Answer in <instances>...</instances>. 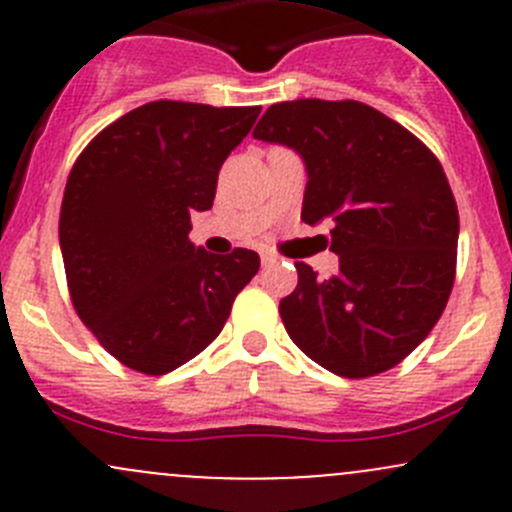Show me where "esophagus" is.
<instances>
[{
	"label": "esophagus",
	"instance_id": "1",
	"mask_svg": "<svg viewBox=\"0 0 512 512\" xmlns=\"http://www.w3.org/2000/svg\"><path fill=\"white\" fill-rule=\"evenodd\" d=\"M260 260H262V265H275V262H277V255H272V252H262V255H260Z\"/></svg>",
	"mask_w": 512,
	"mask_h": 512
}]
</instances>
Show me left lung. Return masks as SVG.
Segmentation results:
<instances>
[{
  "instance_id": "8db88e82",
  "label": "left lung",
  "mask_w": 512,
  "mask_h": 512,
  "mask_svg": "<svg viewBox=\"0 0 512 512\" xmlns=\"http://www.w3.org/2000/svg\"><path fill=\"white\" fill-rule=\"evenodd\" d=\"M252 136L307 168L302 220L329 223L339 272L280 302L294 344L319 366L366 379L404 361L441 319L456 280L458 208L438 158L401 123L359 101L297 98L265 111Z\"/></svg>"
}]
</instances>
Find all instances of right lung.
Segmentation results:
<instances>
[{
	"mask_svg": "<svg viewBox=\"0 0 512 512\" xmlns=\"http://www.w3.org/2000/svg\"><path fill=\"white\" fill-rule=\"evenodd\" d=\"M260 106L151 101L103 128L66 180L59 218L71 302L128 369L168 374L223 332L260 255L188 240Z\"/></svg>",
	"mask_w": 512,
	"mask_h": 512,
	"instance_id": "obj_1",
	"label": "right lung"
}]
</instances>
